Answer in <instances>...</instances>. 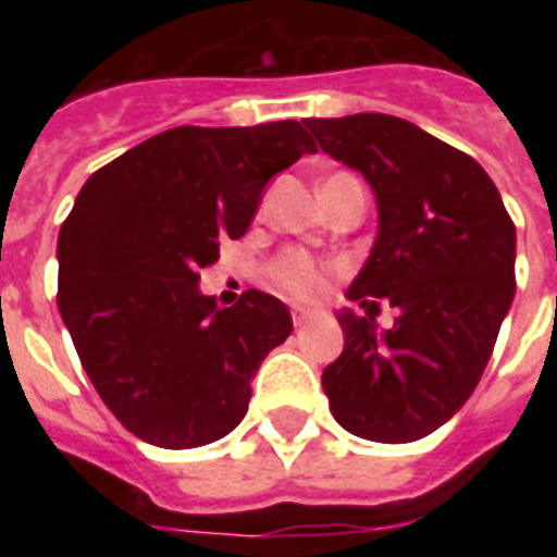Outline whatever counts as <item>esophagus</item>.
Here are the masks:
<instances>
[{"label":"esophagus","instance_id":"34e87169","mask_svg":"<svg viewBox=\"0 0 557 557\" xmlns=\"http://www.w3.org/2000/svg\"><path fill=\"white\" fill-rule=\"evenodd\" d=\"M314 309H306V306H292V321H295V326H304V323H309L314 318Z\"/></svg>","mask_w":557,"mask_h":557}]
</instances>
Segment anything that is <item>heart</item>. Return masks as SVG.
Listing matches in <instances>:
<instances>
[{
	"label": "heart",
	"mask_w": 557,
	"mask_h": 557,
	"mask_svg": "<svg viewBox=\"0 0 557 557\" xmlns=\"http://www.w3.org/2000/svg\"><path fill=\"white\" fill-rule=\"evenodd\" d=\"M269 277L280 292H286L297 300H318L330 286V271L321 269L309 253L300 251H288L277 257L271 262Z\"/></svg>",
	"instance_id": "obj_1"
}]
</instances>
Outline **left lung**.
<instances>
[{
    "mask_svg": "<svg viewBox=\"0 0 557 557\" xmlns=\"http://www.w3.org/2000/svg\"><path fill=\"white\" fill-rule=\"evenodd\" d=\"M323 152L370 182L379 236L338 312L344 352L323 393L344 431L416 442L474 393L515 297V222L480 164L410 121L379 112L306 117ZM375 296L399 309L379 333Z\"/></svg>",
    "mask_w": 557,
    "mask_h": 557,
    "instance_id": "1",
    "label": "left lung"
}]
</instances>
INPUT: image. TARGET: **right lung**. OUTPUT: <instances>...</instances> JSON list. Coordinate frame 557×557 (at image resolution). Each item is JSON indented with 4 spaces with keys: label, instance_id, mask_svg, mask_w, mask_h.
<instances>
[{
    "label": "right lung",
    "instance_id": "1",
    "mask_svg": "<svg viewBox=\"0 0 557 557\" xmlns=\"http://www.w3.org/2000/svg\"><path fill=\"white\" fill-rule=\"evenodd\" d=\"M304 152L314 141L297 121L176 126L77 193L57 239V309L98 396L138 440L199 448L243 422L292 314L257 288L219 309L199 269L248 231L271 176Z\"/></svg>",
    "mask_w": 557,
    "mask_h": 557
}]
</instances>
